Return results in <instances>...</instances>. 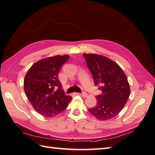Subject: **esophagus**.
I'll return each instance as SVG.
<instances>
[{
    "mask_svg": "<svg viewBox=\"0 0 155 155\" xmlns=\"http://www.w3.org/2000/svg\"><path fill=\"white\" fill-rule=\"evenodd\" d=\"M79 95H80L81 96H82L83 97H86L87 96V94L86 92H82L81 94H79Z\"/></svg>",
    "mask_w": 155,
    "mask_h": 155,
    "instance_id": "esophagus-1",
    "label": "esophagus"
}]
</instances>
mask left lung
<instances>
[{"mask_svg": "<svg viewBox=\"0 0 155 155\" xmlns=\"http://www.w3.org/2000/svg\"><path fill=\"white\" fill-rule=\"evenodd\" d=\"M94 84L102 94L96 96L97 105L88 109L99 120H110L124 108L130 96L128 78L117 63L101 55L84 54Z\"/></svg>", "mask_w": 155, "mask_h": 155, "instance_id": "obj_1", "label": "left lung"}]
</instances>
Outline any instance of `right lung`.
<instances>
[{"instance_id":"1","label":"right lung","mask_w":155,"mask_h":155,"mask_svg":"<svg viewBox=\"0 0 155 155\" xmlns=\"http://www.w3.org/2000/svg\"><path fill=\"white\" fill-rule=\"evenodd\" d=\"M69 55L42 59L31 66L25 77L24 90L35 110L45 117H54L63 112L72 97L61 89L58 73Z\"/></svg>"}]
</instances>
